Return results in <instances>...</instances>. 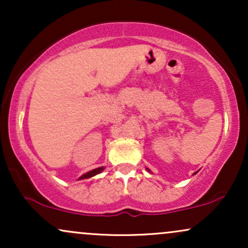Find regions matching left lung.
Instances as JSON below:
<instances>
[{
	"label": "left lung",
	"mask_w": 248,
	"mask_h": 248,
	"mask_svg": "<svg viewBox=\"0 0 248 248\" xmlns=\"http://www.w3.org/2000/svg\"><path fill=\"white\" fill-rule=\"evenodd\" d=\"M147 170H148V171H150V170H149V169H147ZM195 173H196V172H195Z\"/></svg>",
	"instance_id": "8db88e82"
}]
</instances>
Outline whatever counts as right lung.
<instances>
[{
    "label": "right lung",
    "instance_id": "add662e5",
    "mask_svg": "<svg viewBox=\"0 0 248 248\" xmlns=\"http://www.w3.org/2000/svg\"><path fill=\"white\" fill-rule=\"evenodd\" d=\"M104 169H105L104 167L96 168V169H93V170H91V171H88V172H86V173H84V175H82V176H80V177H79V179H86V178H91V177H93V176H95V175H98V173H100Z\"/></svg>",
    "mask_w": 248,
    "mask_h": 248
}]
</instances>
